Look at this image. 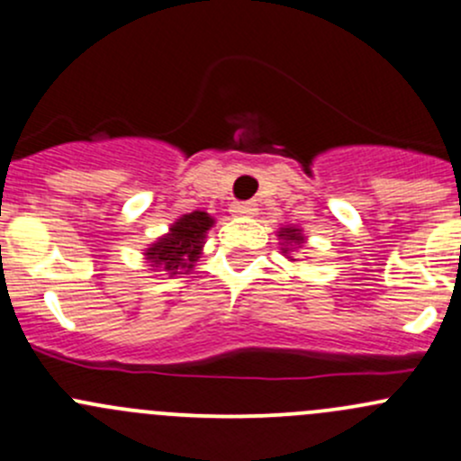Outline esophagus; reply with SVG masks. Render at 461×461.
Segmentation results:
<instances>
[{
    "label": "esophagus",
    "instance_id": "obj_1",
    "mask_svg": "<svg viewBox=\"0 0 461 461\" xmlns=\"http://www.w3.org/2000/svg\"><path fill=\"white\" fill-rule=\"evenodd\" d=\"M257 212H258L257 203H236V204H231V213H234V216L252 218Z\"/></svg>",
    "mask_w": 461,
    "mask_h": 461
}]
</instances>
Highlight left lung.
Masks as SVG:
<instances>
[{"label":"left lung","mask_w":461,"mask_h":461,"mask_svg":"<svg viewBox=\"0 0 461 461\" xmlns=\"http://www.w3.org/2000/svg\"><path fill=\"white\" fill-rule=\"evenodd\" d=\"M276 236H278V240H281V243H278V245H281V254L285 258H290V260H296L294 252H296V249L303 248V243L308 240V239H305L303 230H301V227H296V225L278 227Z\"/></svg>","instance_id":"1"}]
</instances>
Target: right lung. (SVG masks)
Listing matches in <instances>:
<instances>
[{"label":"right lung","instance_id":"1","mask_svg":"<svg viewBox=\"0 0 461 461\" xmlns=\"http://www.w3.org/2000/svg\"><path fill=\"white\" fill-rule=\"evenodd\" d=\"M213 218L207 212L183 213L169 225L167 234L158 236L147 249H142V257L153 272H165L169 276L176 274H189L196 267V260L201 258L207 231L213 227Z\"/></svg>","mask_w":461,"mask_h":461}]
</instances>
